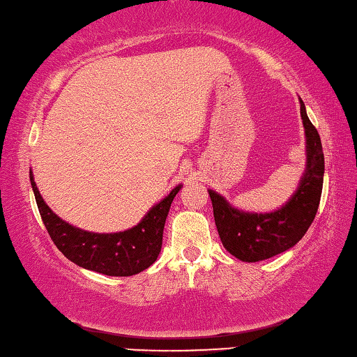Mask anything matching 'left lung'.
Segmentation results:
<instances>
[{
  "label": "left lung",
  "instance_id": "obj_1",
  "mask_svg": "<svg viewBox=\"0 0 357 357\" xmlns=\"http://www.w3.org/2000/svg\"><path fill=\"white\" fill-rule=\"evenodd\" d=\"M301 116L307 165L286 205L270 213L243 211L231 206L218 192L208 189L220 241L231 256L243 262H259L291 250L307 234L318 211L324 179V154L319 133L310 122L302 98Z\"/></svg>",
  "mask_w": 357,
  "mask_h": 357
}]
</instances>
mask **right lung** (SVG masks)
I'll list each match as a JSON object with an SVG mask.
<instances>
[{"label": "right lung", "mask_w": 357, "mask_h": 357, "mask_svg": "<svg viewBox=\"0 0 357 357\" xmlns=\"http://www.w3.org/2000/svg\"><path fill=\"white\" fill-rule=\"evenodd\" d=\"M30 181L39 214L55 246L79 267L107 276L137 275L155 262L162 250L163 227L169 206L183 188L178 184L165 199L155 203L135 227L116 234H95L75 227L56 216L39 194L33 172H30Z\"/></svg>", "instance_id": "1"}]
</instances>
